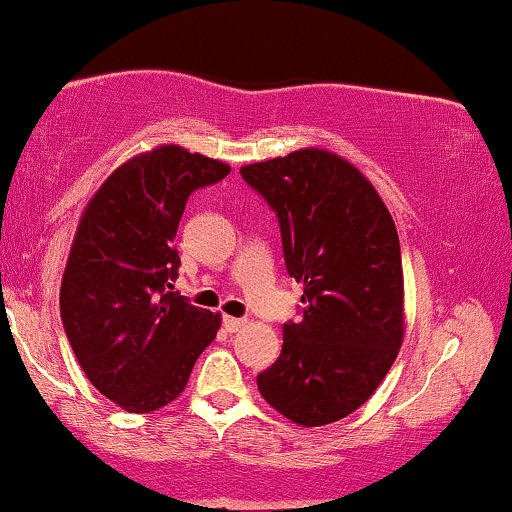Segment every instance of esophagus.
I'll return each mask as SVG.
<instances>
[{
	"mask_svg": "<svg viewBox=\"0 0 512 512\" xmlns=\"http://www.w3.org/2000/svg\"><path fill=\"white\" fill-rule=\"evenodd\" d=\"M244 323H247V321H242V318L224 316V328H226V332H238Z\"/></svg>",
	"mask_w": 512,
	"mask_h": 512,
	"instance_id": "34e87169",
	"label": "esophagus"
}]
</instances>
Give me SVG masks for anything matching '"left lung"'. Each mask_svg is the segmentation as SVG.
<instances>
[{"mask_svg": "<svg viewBox=\"0 0 512 512\" xmlns=\"http://www.w3.org/2000/svg\"><path fill=\"white\" fill-rule=\"evenodd\" d=\"M240 175L279 219L286 270L302 284V321L258 390L302 427L330 425L379 388L404 339V274L395 221L346 159L307 147Z\"/></svg>", "mask_w": 512, "mask_h": 512, "instance_id": "1", "label": "left lung"}]
</instances>
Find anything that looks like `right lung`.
I'll use <instances>...</instances> for the list:
<instances>
[{"instance_id": "obj_1", "label": "right lung", "mask_w": 512, "mask_h": 512, "mask_svg": "<svg viewBox=\"0 0 512 512\" xmlns=\"http://www.w3.org/2000/svg\"><path fill=\"white\" fill-rule=\"evenodd\" d=\"M228 173L224 161L161 145L117 168L80 217L59 311L87 379L124 411L173 402L217 337L221 316L170 288L187 198Z\"/></svg>"}]
</instances>
